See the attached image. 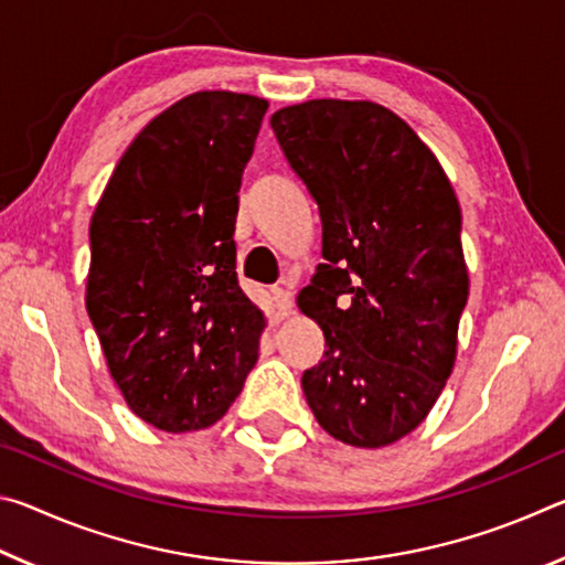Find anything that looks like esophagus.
Instances as JSON below:
<instances>
[{
	"label": "esophagus",
	"mask_w": 565,
	"mask_h": 565,
	"mask_svg": "<svg viewBox=\"0 0 565 565\" xmlns=\"http://www.w3.org/2000/svg\"><path fill=\"white\" fill-rule=\"evenodd\" d=\"M271 301H274V309H276V317H289L291 309H294V301H291V291L284 289V286H274L271 289Z\"/></svg>",
	"instance_id": "esophagus-1"
}]
</instances>
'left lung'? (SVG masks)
I'll return each instance as SVG.
<instances>
[{"mask_svg":"<svg viewBox=\"0 0 565 565\" xmlns=\"http://www.w3.org/2000/svg\"><path fill=\"white\" fill-rule=\"evenodd\" d=\"M271 129L323 228L299 309L327 351L303 371V396L339 441L388 446L451 376L468 301L461 206L431 149L381 104L303 102L276 111Z\"/></svg>","mask_w":565,"mask_h":565,"instance_id":"left-lung-1","label":"left lung"}]
</instances>
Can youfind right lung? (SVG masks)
<instances>
[{
  "instance_id": "right-lung-1",
  "label": "right lung",
  "mask_w": 565,
  "mask_h": 565,
  "mask_svg": "<svg viewBox=\"0 0 565 565\" xmlns=\"http://www.w3.org/2000/svg\"><path fill=\"white\" fill-rule=\"evenodd\" d=\"M266 109L234 92L177 102L124 151L92 216V327L129 408L161 431L216 424L259 359L234 226Z\"/></svg>"
}]
</instances>
